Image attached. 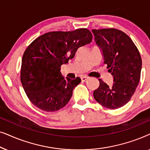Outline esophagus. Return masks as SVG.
Segmentation results:
<instances>
[{"label": "esophagus", "mask_w": 150, "mask_h": 150, "mask_svg": "<svg viewBox=\"0 0 150 150\" xmlns=\"http://www.w3.org/2000/svg\"><path fill=\"white\" fill-rule=\"evenodd\" d=\"M88 79H89V77H87V76H83L81 78L82 81H83V82H85L86 81H87Z\"/></svg>", "instance_id": "1"}]
</instances>
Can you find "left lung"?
<instances>
[{"label":"left lung","instance_id":"1","mask_svg":"<svg viewBox=\"0 0 150 150\" xmlns=\"http://www.w3.org/2000/svg\"><path fill=\"white\" fill-rule=\"evenodd\" d=\"M92 33L114 79L110 87L99 79L100 86L93 91V97L104 107L116 109L128 103L138 85L142 67L140 53L122 30L102 28L93 29Z\"/></svg>","mask_w":150,"mask_h":150}]
</instances>
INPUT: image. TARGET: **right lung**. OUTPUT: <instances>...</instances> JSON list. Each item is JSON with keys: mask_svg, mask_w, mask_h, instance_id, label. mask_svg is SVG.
Here are the masks:
<instances>
[{"mask_svg": "<svg viewBox=\"0 0 150 150\" xmlns=\"http://www.w3.org/2000/svg\"><path fill=\"white\" fill-rule=\"evenodd\" d=\"M91 41V33L79 28L47 33L28 46L22 57L20 80L26 96L36 107L53 112L66 105L81 79L64 78L61 66L74 58L80 47Z\"/></svg>", "mask_w": 150, "mask_h": 150, "instance_id": "add662e5", "label": "right lung"}]
</instances>
